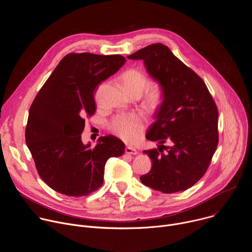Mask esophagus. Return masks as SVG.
<instances>
[{"label":"esophagus","instance_id":"esophagus-1","mask_svg":"<svg viewBox=\"0 0 252 252\" xmlns=\"http://www.w3.org/2000/svg\"><path fill=\"white\" fill-rule=\"evenodd\" d=\"M126 154H127V155H131V156H135V155H137V154H138V152H137L135 149H133V148H129V147H127V148H126Z\"/></svg>","mask_w":252,"mask_h":252}]
</instances>
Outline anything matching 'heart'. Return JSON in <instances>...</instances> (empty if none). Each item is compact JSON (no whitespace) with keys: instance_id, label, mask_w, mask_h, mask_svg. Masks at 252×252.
I'll use <instances>...</instances> for the list:
<instances>
[{"instance_id":"1","label":"heart","mask_w":252,"mask_h":252,"mask_svg":"<svg viewBox=\"0 0 252 252\" xmlns=\"http://www.w3.org/2000/svg\"><path fill=\"white\" fill-rule=\"evenodd\" d=\"M121 81L130 94H141L146 90L145 102L148 109L158 110L164 99V90L162 85L154 81L149 84L147 75L138 68L130 67L124 71ZM146 120L139 114H125L116 116L110 123V129L121 139L127 143H135L142 136L146 128Z\"/></svg>"}]
</instances>
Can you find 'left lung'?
Masks as SVG:
<instances>
[{"label": "left lung", "instance_id": "left-lung-1", "mask_svg": "<svg viewBox=\"0 0 252 252\" xmlns=\"http://www.w3.org/2000/svg\"><path fill=\"white\" fill-rule=\"evenodd\" d=\"M127 58L145 62L164 90L163 102L147 133L159 148L143 152L153 166L140 181L163 193L187 190L204 175L217 151L218 106L202 79L166 46L153 44ZM166 141H172L170 147L162 145Z\"/></svg>", "mask_w": 252, "mask_h": 252}]
</instances>
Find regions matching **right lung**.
<instances>
[{"label": "right lung", "mask_w": 252, "mask_h": 252, "mask_svg": "<svg viewBox=\"0 0 252 252\" xmlns=\"http://www.w3.org/2000/svg\"><path fill=\"white\" fill-rule=\"evenodd\" d=\"M126 63L120 55L70 53L64 56L35 95L29 112L26 142L35 168L55 191L87 196L103 183L104 165L125 153L114 135L85 146L81 137L87 118L95 112L94 94L98 84Z\"/></svg>", "instance_id": "1"}]
</instances>
